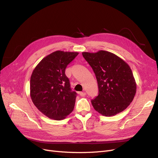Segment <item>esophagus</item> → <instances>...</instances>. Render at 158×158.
<instances>
[{"mask_svg":"<svg viewBox=\"0 0 158 158\" xmlns=\"http://www.w3.org/2000/svg\"><path fill=\"white\" fill-rule=\"evenodd\" d=\"M79 95H80V96H82V97H84L85 95H86V93H85V92H79Z\"/></svg>","mask_w":158,"mask_h":158,"instance_id":"esophagus-1","label":"esophagus"}]
</instances>
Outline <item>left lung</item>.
Listing matches in <instances>:
<instances>
[{
	"label": "left lung",
	"instance_id": "obj_1",
	"mask_svg": "<svg viewBox=\"0 0 158 158\" xmlns=\"http://www.w3.org/2000/svg\"><path fill=\"white\" fill-rule=\"evenodd\" d=\"M82 55L98 81V95L91 100L95 111L102 115L111 117L126 109L136 92L130 66L120 57L106 51L83 52Z\"/></svg>",
	"mask_w": 158,
	"mask_h": 158
}]
</instances>
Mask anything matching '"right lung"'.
<instances>
[{
  "label": "right lung",
  "instance_id": "1",
  "mask_svg": "<svg viewBox=\"0 0 158 158\" xmlns=\"http://www.w3.org/2000/svg\"><path fill=\"white\" fill-rule=\"evenodd\" d=\"M78 55L77 52L55 51L43 59L33 71L30 96L47 117L59 121L73 111L77 94L70 88L65 69Z\"/></svg>",
  "mask_w": 158,
  "mask_h": 158
}]
</instances>
